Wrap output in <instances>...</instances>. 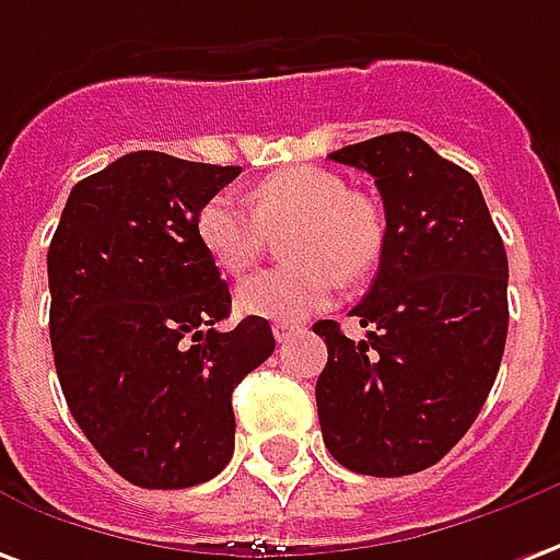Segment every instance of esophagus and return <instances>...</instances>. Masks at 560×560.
<instances>
[{"label":"esophagus","mask_w":560,"mask_h":560,"mask_svg":"<svg viewBox=\"0 0 560 560\" xmlns=\"http://www.w3.org/2000/svg\"><path fill=\"white\" fill-rule=\"evenodd\" d=\"M272 334H276L279 342H288V339L296 334V327H293V324H276V327H272Z\"/></svg>","instance_id":"1"}]
</instances>
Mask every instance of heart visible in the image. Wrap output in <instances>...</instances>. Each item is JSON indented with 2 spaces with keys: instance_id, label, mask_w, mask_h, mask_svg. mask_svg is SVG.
Returning a JSON list of instances; mask_svg holds the SVG:
<instances>
[{
  "instance_id": "heart-1",
  "label": "heart",
  "mask_w": 560,
  "mask_h": 560,
  "mask_svg": "<svg viewBox=\"0 0 560 560\" xmlns=\"http://www.w3.org/2000/svg\"><path fill=\"white\" fill-rule=\"evenodd\" d=\"M252 209L230 194L212 197L197 214V236L226 276H245L272 236H284L291 267L242 281L236 306L252 318L296 324L334 300L342 279H363L382 257L385 218L373 199L351 194L327 170L291 166L248 194Z\"/></svg>"
}]
</instances>
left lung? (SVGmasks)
Segmentation results:
<instances>
[{
	"label": "left lung",
	"mask_w": 560,
	"mask_h": 560,
	"mask_svg": "<svg viewBox=\"0 0 560 560\" xmlns=\"http://www.w3.org/2000/svg\"><path fill=\"white\" fill-rule=\"evenodd\" d=\"M370 172L385 245L354 318L363 339L318 320L327 366L315 400L324 445L363 476L428 470L470 430L506 346V248L470 172L412 132L334 151Z\"/></svg>",
	"instance_id": "1"
}]
</instances>
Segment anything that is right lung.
Returning <instances> with one entry per match:
<instances>
[{
	"instance_id": "right-lung-1",
	"label": "right lung",
	"mask_w": 560,
	"mask_h": 560,
	"mask_svg": "<svg viewBox=\"0 0 560 560\" xmlns=\"http://www.w3.org/2000/svg\"><path fill=\"white\" fill-rule=\"evenodd\" d=\"M240 166L132 151L72 187L48 248L50 346L69 412L139 488L209 482L233 457V388L276 351L230 315L197 214Z\"/></svg>"
}]
</instances>
